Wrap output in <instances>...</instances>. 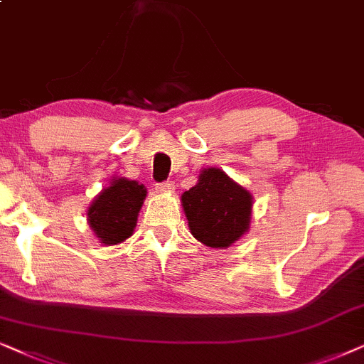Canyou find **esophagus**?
I'll return each instance as SVG.
<instances>
[{"mask_svg": "<svg viewBox=\"0 0 364 364\" xmlns=\"http://www.w3.org/2000/svg\"><path fill=\"white\" fill-rule=\"evenodd\" d=\"M156 190L159 193H169L174 190V183L173 181H163V183H158L156 185Z\"/></svg>", "mask_w": 364, "mask_h": 364, "instance_id": "obj_1", "label": "esophagus"}]
</instances>
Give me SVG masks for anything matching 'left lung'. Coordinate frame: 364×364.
<instances>
[{"label":"left lung","instance_id":"obj_1","mask_svg":"<svg viewBox=\"0 0 364 364\" xmlns=\"http://www.w3.org/2000/svg\"><path fill=\"white\" fill-rule=\"evenodd\" d=\"M181 203L193 236L211 248H228L250 228L253 198L221 169H205Z\"/></svg>","mask_w":364,"mask_h":364}]
</instances>
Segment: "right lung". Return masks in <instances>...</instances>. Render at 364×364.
I'll list each match as a JSON object with an SVG mask.
<instances>
[{
  "label": "right lung",
  "mask_w": 364,
  "mask_h": 364,
  "mask_svg": "<svg viewBox=\"0 0 364 364\" xmlns=\"http://www.w3.org/2000/svg\"><path fill=\"white\" fill-rule=\"evenodd\" d=\"M146 190L143 185L118 178L96 196L88 210L90 226L105 245H118L133 235Z\"/></svg>",
  "instance_id": "right-lung-1"
}]
</instances>
